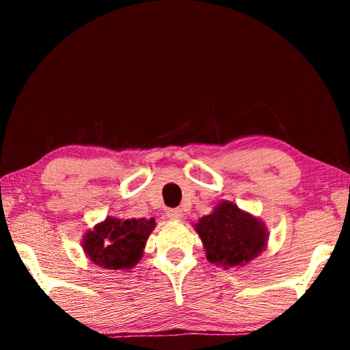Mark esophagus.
I'll return each mask as SVG.
<instances>
[{
    "label": "esophagus",
    "instance_id": "34e87169",
    "mask_svg": "<svg viewBox=\"0 0 350 350\" xmlns=\"http://www.w3.org/2000/svg\"><path fill=\"white\" fill-rule=\"evenodd\" d=\"M182 215H183V213H182L180 208H168L167 210V216L170 219H180Z\"/></svg>",
    "mask_w": 350,
    "mask_h": 350
}]
</instances>
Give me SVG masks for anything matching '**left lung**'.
Wrapping results in <instances>:
<instances>
[{
    "label": "left lung",
    "instance_id": "left-lung-1",
    "mask_svg": "<svg viewBox=\"0 0 350 350\" xmlns=\"http://www.w3.org/2000/svg\"><path fill=\"white\" fill-rule=\"evenodd\" d=\"M202 241L206 259L224 269L242 267L250 262L267 245L265 225L238 205L224 200L194 224Z\"/></svg>",
    "mask_w": 350,
    "mask_h": 350
}]
</instances>
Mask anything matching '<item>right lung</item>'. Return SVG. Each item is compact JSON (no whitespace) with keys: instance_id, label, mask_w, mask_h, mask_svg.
Listing matches in <instances>:
<instances>
[{"instance_id":"1","label":"right lung","mask_w":350,"mask_h":350,"mask_svg":"<svg viewBox=\"0 0 350 350\" xmlns=\"http://www.w3.org/2000/svg\"><path fill=\"white\" fill-rule=\"evenodd\" d=\"M154 219L106 217L83 238L86 256L105 270H129L142 259Z\"/></svg>"}]
</instances>
